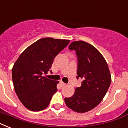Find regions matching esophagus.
Here are the masks:
<instances>
[{"instance_id":"34e87169","label":"esophagus","mask_w":128,"mask_h":128,"mask_svg":"<svg viewBox=\"0 0 128 128\" xmlns=\"http://www.w3.org/2000/svg\"><path fill=\"white\" fill-rule=\"evenodd\" d=\"M60 85H61V86H66V84H65V83H64L63 82H62V81H61V82H60Z\"/></svg>"}]
</instances>
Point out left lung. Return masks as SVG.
<instances>
[{"label":"left lung","instance_id":"obj_1","mask_svg":"<svg viewBox=\"0 0 128 128\" xmlns=\"http://www.w3.org/2000/svg\"><path fill=\"white\" fill-rule=\"evenodd\" d=\"M68 48L78 58L77 78L83 79L72 97L65 98L66 106L73 111L84 113L96 107L103 100L111 84V75L106 60L92 44L74 41Z\"/></svg>","mask_w":128,"mask_h":128}]
</instances>
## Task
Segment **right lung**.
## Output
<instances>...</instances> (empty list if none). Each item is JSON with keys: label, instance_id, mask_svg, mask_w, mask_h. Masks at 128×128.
Returning <instances> with one entry per match:
<instances>
[{"label": "right lung", "instance_id": "obj_1", "mask_svg": "<svg viewBox=\"0 0 128 128\" xmlns=\"http://www.w3.org/2000/svg\"><path fill=\"white\" fill-rule=\"evenodd\" d=\"M70 42L69 40L41 38L26 48L12 69L13 85L20 101L31 111H41L50 104L57 91L58 81L42 76L54 58Z\"/></svg>", "mask_w": 128, "mask_h": 128}]
</instances>
